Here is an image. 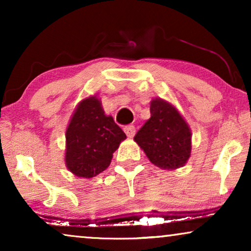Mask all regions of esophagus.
Segmentation results:
<instances>
[{
  "instance_id": "1",
  "label": "esophagus",
  "mask_w": 251,
  "mask_h": 251,
  "mask_svg": "<svg viewBox=\"0 0 251 251\" xmlns=\"http://www.w3.org/2000/svg\"><path fill=\"white\" fill-rule=\"evenodd\" d=\"M123 130H125L126 135L128 136L129 138H132L133 135H135V132H136V129L133 126H126L125 128H123Z\"/></svg>"
}]
</instances>
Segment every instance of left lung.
I'll list each match as a JSON object with an SVG mask.
<instances>
[{
  "label": "left lung",
  "mask_w": 251,
  "mask_h": 251,
  "mask_svg": "<svg viewBox=\"0 0 251 251\" xmlns=\"http://www.w3.org/2000/svg\"><path fill=\"white\" fill-rule=\"evenodd\" d=\"M151 118L133 140L154 166L175 170L187 163L192 152V131L180 112L162 98L151 100Z\"/></svg>",
  "instance_id": "8db88e82"
}]
</instances>
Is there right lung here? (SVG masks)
Here are the masks:
<instances>
[{"label": "right lung", "mask_w": 251, "mask_h": 251, "mask_svg": "<svg viewBox=\"0 0 251 251\" xmlns=\"http://www.w3.org/2000/svg\"><path fill=\"white\" fill-rule=\"evenodd\" d=\"M126 138L97 96L78 102L66 129L65 164L80 178H92L107 169L113 153Z\"/></svg>", "instance_id": "right-lung-1"}]
</instances>
